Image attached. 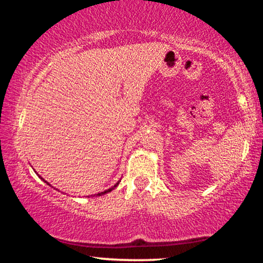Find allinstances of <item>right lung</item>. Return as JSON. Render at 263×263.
Segmentation results:
<instances>
[{"instance_id": "obj_1", "label": "right lung", "mask_w": 263, "mask_h": 263, "mask_svg": "<svg viewBox=\"0 0 263 263\" xmlns=\"http://www.w3.org/2000/svg\"><path fill=\"white\" fill-rule=\"evenodd\" d=\"M38 176H39V175H38ZM39 177H41V176H39ZM41 179H42V180H43L44 182H45V183H47L48 185H50V186H51V184H50V183H48V182H47V181H45V180H44V179H43V177H41ZM118 183H119V181H118V182H117V183H116V184H115L114 186H111V188H109V189H106V190H104V191H101V193H99V194H96V196H102V195H105L106 193H110V191H111V190H114V189L116 188V186H117V185H118ZM54 189H55V188H54ZM57 190H58V189H57ZM91 196H92V195H91ZM94 196H95V195H94Z\"/></svg>"}]
</instances>
